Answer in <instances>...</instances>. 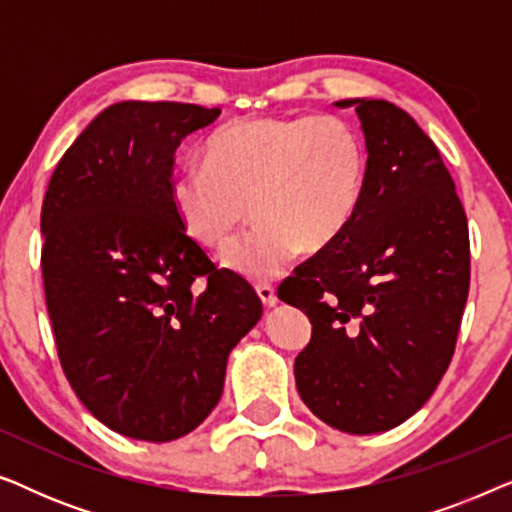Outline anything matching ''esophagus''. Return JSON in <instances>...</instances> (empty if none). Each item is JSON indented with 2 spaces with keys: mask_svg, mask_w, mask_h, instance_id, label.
<instances>
[{
  "mask_svg": "<svg viewBox=\"0 0 512 512\" xmlns=\"http://www.w3.org/2000/svg\"><path fill=\"white\" fill-rule=\"evenodd\" d=\"M256 293H258V298L263 300L265 307L277 305V293H275V286H272V284H256Z\"/></svg>",
  "mask_w": 512,
  "mask_h": 512,
  "instance_id": "34e87169",
  "label": "esophagus"
}]
</instances>
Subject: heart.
Returning <instances> with one entry per match:
<instances>
[{
    "instance_id": "obj_1",
    "label": "heart",
    "mask_w": 512,
    "mask_h": 512,
    "mask_svg": "<svg viewBox=\"0 0 512 512\" xmlns=\"http://www.w3.org/2000/svg\"><path fill=\"white\" fill-rule=\"evenodd\" d=\"M363 179L366 151L340 118H247L209 135L205 167L174 172L170 205L205 247L226 244L251 207L256 226L223 251V263L270 279L300 247L319 251L338 240L359 207Z\"/></svg>"
}]
</instances>
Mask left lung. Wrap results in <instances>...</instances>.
<instances>
[{
  "instance_id": "obj_1",
  "label": "left lung",
  "mask_w": 512,
  "mask_h": 512,
  "mask_svg": "<svg viewBox=\"0 0 512 512\" xmlns=\"http://www.w3.org/2000/svg\"><path fill=\"white\" fill-rule=\"evenodd\" d=\"M356 107L368 163L338 240L279 284L312 321L293 373L333 429L389 431L415 415L450 366L471 284L468 221L436 144L387 100Z\"/></svg>"
}]
</instances>
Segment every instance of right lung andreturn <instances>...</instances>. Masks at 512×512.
Masks as SVG:
<instances>
[{
	"label": "right lung",
	"instance_id": "add662e5",
	"mask_svg": "<svg viewBox=\"0 0 512 512\" xmlns=\"http://www.w3.org/2000/svg\"><path fill=\"white\" fill-rule=\"evenodd\" d=\"M221 109L118 102L65 151L41 205V275L60 366L121 436L167 443L219 403L228 354L263 314L170 205L174 151Z\"/></svg>",
	"mask_w": 512,
	"mask_h": 512
}]
</instances>
